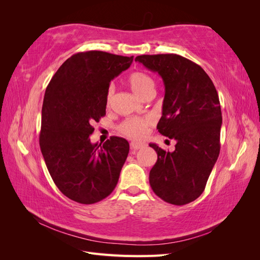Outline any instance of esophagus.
I'll return each instance as SVG.
<instances>
[{
    "label": "esophagus",
    "mask_w": 260,
    "mask_h": 260,
    "mask_svg": "<svg viewBox=\"0 0 260 260\" xmlns=\"http://www.w3.org/2000/svg\"><path fill=\"white\" fill-rule=\"evenodd\" d=\"M145 145L143 143H139V142H131L130 147L131 149H135V151H138V149L143 148Z\"/></svg>",
    "instance_id": "obj_1"
}]
</instances>
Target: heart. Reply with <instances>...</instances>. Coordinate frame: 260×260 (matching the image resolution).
<instances>
[{
	"mask_svg": "<svg viewBox=\"0 0 260 260\" xmlns=\"http://www.w3.org/2000/svg\"><path fill=\"white\" fill-rule=\"evenodd\" d=\"M128 83L132 91L135 92L137 95L142 99H146L149 95H154L155 94V81L153 78L147 75L144 72H135L129 75L128 77ZM115 89L114 86L111 85L106 94V104L109 105L112 103L114 98ZM153 123V119L151 117H132L128 119L123 120L118 129L120 133L132 140H139L142 139L147 128Z\"/></svg>",
	"mask_w": 260,
	"mask_h": 260,
	"instance_id": "obj_1",
	"label": "heart"
}]
</instances>
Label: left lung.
Listing matches in <instances>:
<instances>
[{
    "label": "left lung",
    "mask_w": 260,
    "mask_h": 260,
    "mask_svg": "<svg viewBox=\"0 0 260 260\" xmlns=\"http://www.w3.org/2000/svg\"><path fill=\"white\" fill-rule=\"evenodd\" d=\"M136 61L162 78L165 98L157 129L177 141L174 152L149 144L157 153L149 184L162 201L185 205L205 190L219 156L222 116L217 90L201 66L180 55H140Z\"/></svg>",
    "instance_id": "obj_1"
}]
</instances>
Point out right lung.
Returning a JSON list of instances; mask_svg holds the SVG:
<instances>
[{
  "instance_id": "right-lung-1",
  "label": "right lung",
  "mask_w": 260,
  "mask_h": 260,
  "mask_svg": "<svg viewBox=\"0 0 260 260\" xmlns=\"http://www.w3.org/2000/svg\"><path fill=\"white\" fill-rule=\"evenodd\" d=\"M133 56L102 51L74 54L45 90L40 148L58 190L77 203H98L117 185L129 153L127 140L112 137L92 144L93 123L106 114V94L115 77L128 69Z\"/></svg>"
}]
</instances>
